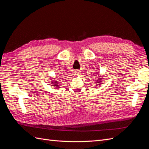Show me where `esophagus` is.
Segmentation results:
<instances>
[{"label":"esophagus","mask_w":149,"mask_h":149,"mask_svg":"<svg viewBox=\"0 0 149 149\" xmlns=\"http://www.w3.org/2000/svg\"><path fill=\"white\" fill-rule=\"evenodd\" d=\"M74 74H75V75H78V74H79V72H78V71H76Z\"/></svg>","instance_id":"esophagus-1"}]
</instances>
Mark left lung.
<instances>
[{
	"label": "left lung",
	"instance_id": "left-lung-1",
	"mask_svg": "<svg viewBox=\"0 0 149 149\" xmlns=\"http://www.w3.org/2000/svg\"><path fill=\"white\" fill-rule=\"evenodd\" d=\"M101 79H102V78H99V79H97V81H97L96 83H98V84H101Z\"/></svg>",
	"mask_w": 149,
	"mask_h": 149
}]
</instances>
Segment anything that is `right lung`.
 I'll list each match as a JSON object with an SVG mask.
<instances>
[{"instance_id":"right-lung-1","label":"right lung","mask_w":149,"mask_h":149,"mask_svg":"<svg viewBox=\"0 0 149 149\" xmlns=\"http://www.w3.org/2000/svg\"><path fill=\"white\" fill-rule=\"evenodd\" d=\"M53 83H52V84H53L52 86H55L56 88H60V86L57 81H53Z\"/></svg>"}]
</instances>
